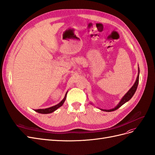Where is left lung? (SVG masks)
I'll return each mask as SVG.
<instances>
[{"instance_id":"obj_1","label":"left lung","mask_w":155,"mask_h":155,"mask_svg":"<svg viewBox=\"0 0 155 155\" xmlns=\"http://www.w3.org/2000/svg\"><path fill=\"white\" fill-rule=\"evenodd\" d=\"M139 73H140V69L138 68V77H137L136 81V82L134 83V84L133 85V86H132L130 88V89L129 90V91H128L127 94L124 95V97H123L122 99L120 101V103H119L117 105V107H116L111 109V110H103V109H101V110H103V111H105V112H112V111H114V110H116L119 107H121L123 104H124L126 102H127V101H129L132 98V96L134 95V94H135V92H136V89H137V87H138V82H139Z\"/></svg>"}]
</instances>
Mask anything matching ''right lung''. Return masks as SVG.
Returning a JSON list of instances; mask_svg holds the SVG:
<instances>
[{
    "label": "right lung",
    "instance_id": "obj_1",
    "mask_svg": "<svg viewBox=\"0 0 155 155\" xmlns=\"http://www.w3.org/2000/svg\"><path fill=\"white\" fill-rule=\"evenodd\" d=\"M66 97H67V93H66V94L64 97V99L61 101V102L56 104L55 106H54V107H50V108H45V109H38V110H35V111H36V112H38V113H40V114H50V113H52L54 111H55L56 110L58 109V108H60V107H61L62 106V104H64V101L66 99Z\"/></svg>",
    "mask_w": 155,
    "mask_h": 155
}]
</instances>
